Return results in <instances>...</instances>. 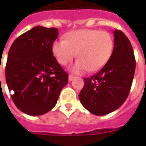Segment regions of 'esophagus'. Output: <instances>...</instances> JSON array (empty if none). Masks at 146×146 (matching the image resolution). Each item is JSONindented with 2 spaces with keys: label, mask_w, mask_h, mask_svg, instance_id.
Wrapping results in <instances>:
<instances>
[{
  "label": "esophagus",
  "mask_w": 146,
  "mask_h": 146,
  "mask_svg": "<svg viewBox=\"0 0 146 146\" xmlns=\"http://www.w3.org/2000/svg\"><path fill=\"white\" fill-rule=\"evenodd\" d=\"M74 77H73V76H72V75H69V82H71V81H72V80L74 79Z\"/></svg>",
  "instance_id": "34e87169"
}]
</instances>
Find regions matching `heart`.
Masks as SVG:
<instances>
[{
	"label": "heart",
	"mask_w": 146,
	"mask_h": 146,
	"mask_svg": "<svg viewBox=\"0 0 146 146\" xmlns=\"http://www.w3.org/2000/svg\"><path fill=\"white\" fill-rule=\"evenodd\" d=\"M113 49L111 35L91 29L70 31L66 34L65 40H55L52 44V53L60 65H66L77 52L78 59L71 66L75 74L102 69L111 56Z\"/></svg>",
	"instance_id": "heart-1"
}]
</instances>
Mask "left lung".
Instances as JSON below:
<instances>
[{"label": "left lung", "mask_w": 146, "mask_h": 146, "mask_svg": "<svg viewBox=\"0 0 146 146\" xmlns=\"http://www.w3.org/2000/svg\"><path fill=\"white\" fill-rule=\"evenodd\" d=\"M113 53L98 73L84 78L79 99L82 106L96 115L115 111L126 101L135 74L132 47L126 35L115 30Z\"/></svg>", "instance_id": "1"}]
</instances>
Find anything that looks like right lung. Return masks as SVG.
<instances>
[{
  "instance_id": "1",
  "label": "right lung",
  "mask_w": 146,
  "mask_h": 146,
  "mask_svg": "<svg viewBox=\"0 0 146 146\" xmlns=\"http://www.w3.org/2000/svg\"><path fill=\"white\" fill-rule=\"evenodd\" d=\"M58 36L55 28L36 26L13 42L8 54L6 80L11 99L20 111L36 116L55 106L68 74L52 52Z\"/></svg>"
}]
</instances>
